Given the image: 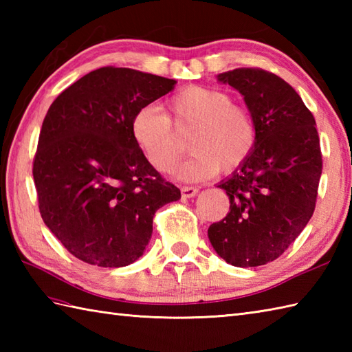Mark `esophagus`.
<instances>
[{"label": "esophagus", "instance_id": "obj_1", "mask_svg": "<svg viewBox=\"0 0 352 352\" xmlns=\"http://www.w3.org/2000/svg\"><path fill=\"white\" fill-rule=\"evenodd\" d=\"M198 188H193V186H183L182 188V197L183 198H192L198 193Z\"/></svg>", "mask_w": 352, "mask_h": 352}]
</instances>
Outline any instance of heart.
<instances>
[{
    "label": "heart",
    "mask_w": 352,
    "mask_h": 352,
    "mask_svg": "<svg viewBox=\"0 0 352 352\" xmlns=\"http://www.w3.org/2000/svg\"><path fill=\"white\" fill-rule=\"evenodd\" d=\"M164 113L157 106L136 111L131 133L140 151L154 169L168 174L184 153L178 134L190 130L189 160L178 175L201 182L222 172H234L250 160L257 146V125L251 110L233 101L221 89L186 86L166 101Z\"/></svg>",
    "instance_id": "b5f03b06"
}]
</instances>
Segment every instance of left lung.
I'll return each mask as SVG.
<instances>
[{"instance_id": "left-lung-1", "label": "left lung", "mask_w": 352, "mask_h": 352, "mask_svg": "<svg viewBox=\"0 0 352 352\" xmlns=\"http://www.w3.org/2000/svg\"><path fill=\"white\" fill-rule=\"evenodd\" d=\"M243 95L256 119L257 146L250 160L218 188L230 212L208 227L214 251L237 267L278 258L307 226L322 174L316 121L295 89L260 68L219 74Z\"/></svg>"}]
</instances>
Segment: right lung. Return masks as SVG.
Here are the masks:
<instances>
[{"label":"right lung","instance_id":"obj_1","mask_svg":"<svg viewBox=\"0 0 352 352\" xmlns=\"http://www.w3.org/2000/svg\"><path fill=\"white\" fill-rule=\"evenodd\" d=\"M175 80L104 66L57 96L33 160L39 212L51 233L89 265L121 267L144 254L154 213L182 198L131 133L136 111Z\"/></svg>","mask_w":352,"mask_h":352}]
</instances>
